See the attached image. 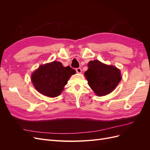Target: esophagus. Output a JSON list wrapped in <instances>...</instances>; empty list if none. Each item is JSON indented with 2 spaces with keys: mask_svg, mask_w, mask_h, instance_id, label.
<instances>
[{
  "mask_svg": "<svg viewBox=\"0 0 150 150\" xmlns=\"http://www.w3.org/2000/svg\"><path fill=\"white\" fill-rule=\"evenodd\" d=\"M76 72H77V73H78V74H81V72H82V69H81V68H80V67L76 68Z\"/></svg>",
  "mask_w": 150,
  "mask_h": 150,
  "instance_id": "esophagus-1",
  "label": "esophagus"
}]
</instances>
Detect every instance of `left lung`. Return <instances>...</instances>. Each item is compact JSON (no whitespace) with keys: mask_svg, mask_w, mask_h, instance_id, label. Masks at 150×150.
I'll return each instance as SVG.
<instances>
[{"mask_svg":"<svg viewBox=\"0 0 150 150\" xmlns=\"http://www.w3.org/2000/svg\"><path fill=\"white\" fill-rule=\"evenodd\" d=\"M88 69L84 72L90 88L98 96H105L114 90L121 79V71L98 60L88 62Z\"/></svg>","mask_w":150,"mask_h":150,"instance_id":"8db88e82","label":"left lung"}]
</instances>
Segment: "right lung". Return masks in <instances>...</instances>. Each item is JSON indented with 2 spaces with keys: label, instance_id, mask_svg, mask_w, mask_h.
I'll use <instances>...</instances> for the list:
<instances>
[{
  "label": "right lung",
  "instance_id": "1",
  "mask_svg": "<svg viewBox=\"0 0 150 150\" xmlns=\"http://www.w3.org/2000/svg\"><path fill=\"white\" fill-rule=\"evenodd\" d=\"M76 71L70 66L64 67L62 63L53 61L40 65L31 75V81L38 92L50 98L60 95L65 85Z\"/></svg>",
  "mask_w": 150,
  "mask_h": 150
}]
</instances>
